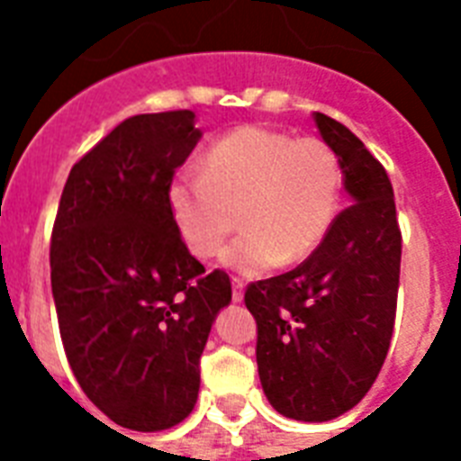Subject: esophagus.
Masks as SVG:
<instances>
[{
	"label": "esophagus",
	"instance_id": "1",
	"mask_svg": "<svg viewBox=\"0 0 461 461\" xmlns=\"http://www.w3.org/2000/svg\"><path fill=\"white\" fill-rule=\"evenodd\" d=\"M231 302H244V282L239 280V277H231Z\"/></svg>",
	"mask_w": 461,
	"mask_h": 461
}]
</instances>
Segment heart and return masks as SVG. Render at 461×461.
<instances>
[{
  "label": "heart",
  "mask_w": 461,
  "mask_h": 461,
  "mask_svg": "<svg viewBox=\"0 0 461 461\" xmlns=\"http://www.w3.org/2000/svg\"><path fill=\"white\" fill-rule=\"evenodd\" d=\"M342 198V167L321 139H294L246 124L205 150L201 174H176L167 205L195 258L220 253L241 215L244 234L224 251V266L266 273L306 260L328 237Z\"/></svg>",
  "instance_id": "obj_1"
}]
</instances>
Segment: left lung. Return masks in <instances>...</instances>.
<instances>
[{
    "instance_id": "left-lung-1",
    "label": "left lung",
    "mask_w": 461,
    "mask_h": 461,
    "mask_svg": "<svg viewBox=\"0 0 461 461\" xmlns=\"http://www.w3.org/2000/svg\"><path fill=\"white\" fill-rule=\"evenodd\" d=\"M335 150L351 203L302 266L246 287L258 325L256 361L267 402L296 421L357 407L390 349L402 231L385 167L328 114L313 112Z\"/></svg>"
}]
</instances>
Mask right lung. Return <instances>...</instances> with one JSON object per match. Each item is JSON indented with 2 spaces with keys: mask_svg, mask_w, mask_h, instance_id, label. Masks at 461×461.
I'll return each mask as SVG.
<instances>
[{
  "mask_svg": "<svg viewBox=\"0 0 461 461\" xmlns=\"http://www.w3.org/2000/svg\"><path fill=\"white\" fill-rule=\"evenodd\" d=\"M201 136L191 110L124 119L71 167L54 220L52 296L71 371L107 419L143 433L191 414L210 328L231 302L227 273H205L167 205Z\"/></svg>",
  "mask_w": 461,
  "mask_h": 461,
  "instance_id": "obj_1",
  "label": "right lung"
}]
</instances>
